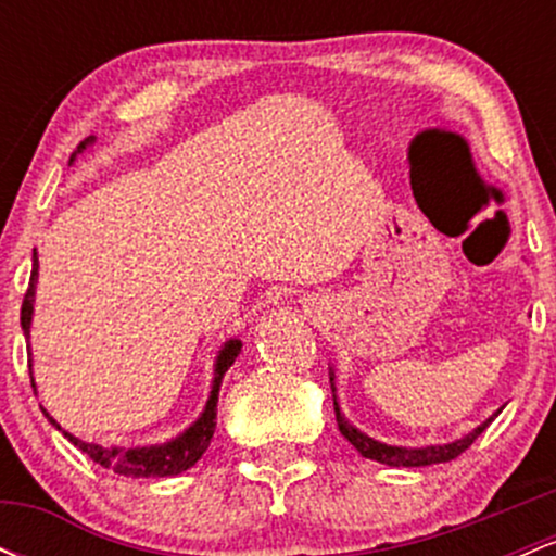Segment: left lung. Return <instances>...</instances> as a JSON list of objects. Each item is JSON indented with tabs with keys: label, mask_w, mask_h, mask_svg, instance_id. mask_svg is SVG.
<instances>
[{
	"label": "left lung",
	"mask_w": 556,
	"mask_h": 556,
	"mask_svg": "<svg viewBox=\"0 0 556 556\" xmlns=\"http://www.w3.org/2000/svg\"><path fill=\"white\" fill-rule=\"evenodd\" d=\"M329 384H331V397H334L337 429H340L342 437L348 439V442L353 444L363 457H368V460H376V463H381V465H392V468H426V465L455 460V457L460 455V452L468 450V446L473 444L483 431H486V426L496 416H500L502 407H504L502 405L500 410L491 413V416L483 420L481 426H476L473 431H468V433H465V437L455 439V442L426 444V446H400V444L379 442V439H374V437H368V433H363L358 426L350 424L348 416H344V413H342L340 400H337V368H334V363H331V366H329Z\"/></svg>",
	"instance_id": "1"
}]
</instances>
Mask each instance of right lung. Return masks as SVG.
<instances>
[{
    "label": "right lung",
    "instance_id": "add662e5",
    "mask_svg": "<svg viewBox=\"0 0 556 556\" xmlns=\"http://www.w3.org/2000/svg\"><path fill=\"white\" fill-rule=\"evenodd\" d=\"M91 146H93V138L83 140V143L78 146V151L70 156V167L75 164V159L86 154V151H91ZM36 282H38V256L34 251V271H30V285H28V292H25L23 311H21V327H23L25 342H28V350H30V324H34ZM240 350H242V340H238V337H229V340L222 344L219 350H216L212 389H208V400H206V405H203L201 416H198L193 424L188 426V429L177 433V437L167 439V442L138 444V446H117V444L101 446V444L83 442V439L73 437V433L62 429V426L56 424V420L49 416L43 407H41V413L47 416V420L54 426L56 431H62V437H65L67 442H73L80 452H86V455L91 457L93 463H99L101 468L114 470V473L127 476V478L180 476L182 470L193 468V465L201 460L203 452L208 450V444H212V437H214V429H216V402H219L222 381H225L227 368L232 366L235 358H238ZM28 366H34V361H30ZM30 384H34V389H36L34 374H30Z\"/></svg>",
    "mask_w": 556,
    "mask_h": 556
}]
</instances>
